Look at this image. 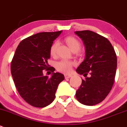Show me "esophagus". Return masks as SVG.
I'll use <instances>...</instances> for the list:
<instances>
[{"mask_svg":"<svg viewBox=\"0 0 127 127\" xmlns=\"http://www.w3.org/2000/svg\"><path fill=\"white\" fill-rule=\"evenodd\" d=\"M72 75L71 74H65V78H70L72 77Z\"/></svg>","mask_w":127,"mask_h":127,"instance_id":"obj_1","label":"esophagus"}]
</instances>
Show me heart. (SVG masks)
<instances>
[{
	"mask_svg": "<svg viewBox=\"0 0 127 127\" xmlns=\"http://www.w3.org/2000/svg\"><path fill=\"white\" fill-rule=\"evenodd\" d=\"M65 41L68 45L71 50H76L78 51L80 48V43L76 38L73 37H67L65 38ZM59 46V42L57 41L54 42L50 47V54L52 57H55L57 54V47ZM74 64V63L72 61L67 60H62L58 62L56 64V68L57 70L62 73H68L71 72L72 65Z\"/></svg>",
	"mask_w": 127,
	"mask_h": 127,
	"instance_id": "b5f03b06",
	"label": "heart"
}]
</instances>
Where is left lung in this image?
Segmentation results:
<instances>
[{"label": "left lung", "mask_w": 127, "mask_h": 127, "mask_svg": "<svg viewBox=\"0 0 127 127\" xmlns=\"http://www.w3.org/2000/svg\"><path fill=\"white\" fill-rule=\"evenodd\" d=\"M75 33L82 40L85 49V59L76 70L85 78L76 92V98L85 105H95L102 102L112 89L117 70V55L105 37L90 31H76Z\"/></svg>", "instance_id": "1"}]
</instances>
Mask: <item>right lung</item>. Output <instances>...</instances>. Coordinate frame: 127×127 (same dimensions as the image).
Returning <instances> with one entry per match:
<instances>
[{"label":"right lung","mask_w":127,"mask_h":127,"mask_svg":"<svg viewBox=\"0 0 127 127\" xmlns=\"http://www.w3.org/2000/svg\"><path fill=\"white\" fill-rule=\"evenodd\" d=\"M62 31L40 32L25 38L18 45L11 63L15 85L24 100L35 107H47L54 101L59 84L64 75L49 67L50 49ZM53 72L49 77L43 69Z\"/></svg>","instance_id":"right-lung-1"}]
</instances>
